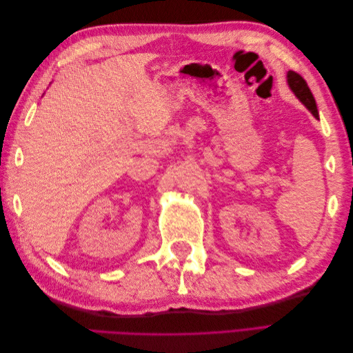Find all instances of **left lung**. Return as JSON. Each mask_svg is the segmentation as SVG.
<instances>
[{
	"label": "left lung",
	"instance_id": "8db88e82",
	"mask_svg": "<svg viewBox=\"0 0 353 353\" xmlns=\"http://www.w3.org/2000/svg\"><path fill=\"white\" fill-rule=\"evenodd\" d=\"M287 81H288V85H290L292 91L296 94V97L301 100L309 110H311V113L315 117H318L316 103H315V99H314L311 90H309V87H307L306 81L301 77V74L293 72V70L287 73Z\"/></svg>",
	"mask_w": 353,
	"mask_h": 353
}]
</instances>
